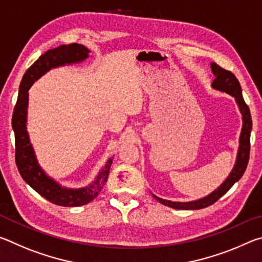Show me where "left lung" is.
<instances>
[{
	"instance_id": "obj_1",
	"label": "left lung",
	"mask_w": 262,
	"mask_h": 262,
	"mask_svg": "<svg viewBox=\"0 0 262 262\" xmlns=\"http://www.w3.org/2000/svg\"><path fill=\"white\" fill-rule=\"evenodd\" d=\"M210 68L212 75L215 76V79L211 83V89H214V90L220 92H224V94H228L233 97L239 108V112L242 114L243 126L241 135H239V147L237 151L236 162H234L232 170L230 171L229 176L225 178L223 183H222L215 190H212L211 193L201 199H198V200L187 202L170 201L165 200V199L158 198L155 194H152V196L156 199L158 202H161L164 206L173 208V209L196 210L202 209V208H206L212 205V203H215L242 178L244 172L246 170L248 157H250V136L252 130V119L250 108H248V106L245 104V101H244L243 98L241 84H239L238 79L231 72H228V70L221 68L219 64L215 63V62H211Z\"/></svg>"
}]
</instances>
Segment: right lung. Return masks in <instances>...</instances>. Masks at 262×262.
I'll list each match as a JSON object with an SVG mask.
<instances>
[{
    "label": "right lung",
    "mask_w": 262,
    "mask_h": 262,
    "mask_svg": "<svg viewBox=\"0 0 262 262\" xmlns=\"http://www.w3.org/2000/svg\"><path fill=\"white\" fill-rule=\"evenodd\" d=\"M89 54L90 51L81 43L61 45L43 53L24 74L12 115V129L16 142V164L21 178L46 200L62 207L84 206L97 198L107 181L113 157H110L106 161L96 178L84 187H66L48 176L38 162L28 132L29 90L35 81L50 70L63 66L82 63L88 59Z\"/></svg>",
    "instance_id": "right-lung-1"
}]
</instances>
